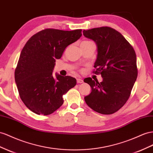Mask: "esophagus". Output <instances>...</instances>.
<instances>
[{
  "instance_id": "34e87169",
  "label": "esophagus",
  "mask_w": 153,
  "mask_h": 153,
  "mask_svg": "<svg viewBox=\"0 0 153 153\" xmlns=\"http://www.w3.org/2000/svg\"><path fill=\"white\" fill-rule=\"evenodd\" d=\"M76 82H77V83L81 84V83H83V80H82L80 78H78L76 79Z\"/></svg>"
}]
</instances>
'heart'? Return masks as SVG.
I'll return each mask as SVG.
<instances>
[{
    "mask_svg": "<svg viewBox=\"0 0 153 153\" xmlns=\"http://www.w3.org/2000/svg\"><path fill=\"white\" fill-rule=\"evenodd\" d=\"M90 42H90V41H88V40H85V41H83V42H82V44H88Z\"/></svg>",
    "mask_w": 153,
    "mask_h": 153,
    "instance_id": "b5f03b06",
    "label": "heart"
}]
</instances>
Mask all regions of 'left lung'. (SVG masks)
<instances>
[{
    "mask_svg": "<svg viewBox=\"0 0 153 153\" xmlns=\"http://www.w3.org/2000/svg\"><path fill=\"white\" fill-rule=\"evenodd\" d=\"M98 47L94 74H100L102 82L86 78L84 82L91 88L85 97L90 108L103 114L114 113L128 100L138 76L137 56L133 46L114 29L100 27L83 31Z\"/></svg>",
    "mask_w": 153,
    "mask_h": 153,
    "instance_id": "obj_1",
    "label": "left lung"
}]
</instances>
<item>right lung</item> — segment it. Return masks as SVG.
I'll return each mask as SVG.
<instances>
[{
	"label": "right lung",
	"instance_id": "add662e5",
	"mask_svg": "<svg viewBox=\"0 0 153 153\" xmlns=\"http://www.w3.org/2000/svg\"><path fill=\"white\" fill-rule=\"evenodd\" d=\"M82 30L45 29L27 40L20 53L15 79L24 104L37 114L48 115L63 104V95L75 86V78L53 76L55 60L82 36Z\"/></svg>",
	"mask_w": 153,
	"mask_h": 153
}]
</instances>
